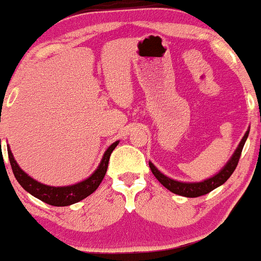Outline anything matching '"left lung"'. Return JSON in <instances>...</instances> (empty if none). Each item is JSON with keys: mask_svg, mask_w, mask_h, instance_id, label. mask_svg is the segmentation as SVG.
Here are the masks:
<instances>
[{"mask_svg": "<svg viewBox=\"0 0 261 261\" xmlns=\"http://www.w3.org/2000/svg\"><path fill=\"white\" fill-rule=\"evenodd\" d=\"M249 130L250 127H248L247 133L244 134L243 139H242L241 142H239L238 147L236 148L234 153L232 154V157L229 158L228 162L224 164L223 168L218 173H216L215 175L210 176V178L205 179V180L202 181L191 182V181L175 180V179H172L169 178V176L164 175L161 170H158L157 167H155L152 162H148L149 168H151L153 175L157 178V180L160 181L164 188H167L169 191L176 194V195L185 196V197H197L201 195H206V194H208L210 191H212L214 189H216L218 187H221L222 184H224V182L227 181V179H228L229 176L232 175V173L234 172L237 164H238L239 158H241L242 149H243L245 141H247L248 135H249Z\"/></svg>", "mask_w": 261, "mask_h": 261, "instance_id": "left-lung-1", "label": "left lung"}]
</instances>
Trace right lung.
I'll use <instances>...</instances> for the list:
<instances>
[{"label":"right lung","mask_w":261,"mask_h":261,"mask_svg":"<svg viewBox=\"0 0 261 261\" xmlns=\"http://www.w3.org/2000/svg\"><path fill=\"white\" fill-rule=\"evenodd\" d=\"M118 143L119 141H115V142L108 147L107 151L104 152L99 166L97 167V169L88 178L80 182H76V184L67 185V187H51V185H46L35 180V179L29 176L24 170L18 166L10 146H7V151L12 170H13V174L16 176L17 181L20 184V187L24 189L25 191H28L31 195L41 200L45 203H49L51 206H68L86 199L87 196H89L92 193L97 190V188L100 185L107 173L110 154H112L114 148L118 146Z\"/></svg>","instance_id":"add662e5"}]
</instances>
